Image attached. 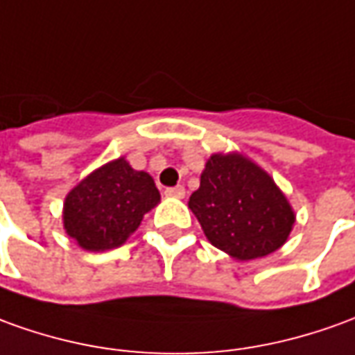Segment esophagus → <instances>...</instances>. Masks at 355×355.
I'll use <instances>...</instances> for the list:
<instances>
[{
  "instance_id": "obj_1",
  "label": "esophagus",
  "mask_w": 355,
  "mask_h": 355,
  "mask_svg": "<svg viewBox=\"0 0 355 355\" xmlns=\"http://www.w3.org/2000/svg\"><path fill=\"white\" fill-rule=\"evenodd\" d=\"M166 195H168V197H173V199H183V197H185V189H183L182 185L168 187V189H166Z\"/></svg>"
}]
</instances>
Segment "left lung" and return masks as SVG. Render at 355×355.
Here are the masks:
<instances>
[{"label":"left lung","instance_id":"obj_1","mask_svg":"<svg viewBox=\"0 0 355 355\" xmlns=\"http://www.w3.org/2000/svg\"><path fill=\"white\" fill-rule=\"evenodd\" d=\"M189 209L210 243L236 261L275 253L295 224L294 209L270 173L241 153L210 156Z\"/></svg>","mask_w":355,"mask_h":355}]
</instances>
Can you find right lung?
I'll return each mask as SVG.
<instances>
[{"label":"right lung","instance_id":"right-lung-1","mask_svg":"<svg viewBox=\"0 0 355 355\" xmlns=\"http://www.w3.org/2000/svg\"><path fill=\"white\" fill-rule=\"evenodd\" d=\"M160 202L153 175L133 170L125 156L83 178L63 201V230L85 251L123 245Z\"/></svg>","mask_w":355,"mask_h":355}]
</instances>
